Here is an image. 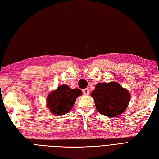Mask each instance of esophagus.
I'll return each mask as SVG.
<instances>
[{
  "mask_svg": "<svg viewBox=\"0 0 159 159\" xmlns=\"http://www.w3.org/2000/svg\"><path fill=\"white\" fill-rule=\"evenodd\" d=\"M89 93H90V91H89V89H85L83 90V93H84V95H89Z\"/></svg>",
  "mask_w": 159,
  "mask_h": 159,
  "instance_id": "1",
  "label": "esophagus"
}]
</instances>
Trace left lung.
I'll return each instance as SVG.
<instances>
[{
    "mask_svg": "<svg viewBox=\"0 0 159 159\" xmlns=\"http://www.w3.org/2000/svg\"><path fill=\"white\" fill-rule=\"evenodd\" d=\"M91 95L98 111L109 118L123 113L131 99L129 92L116 82L97 84Z\"/></svg>",
    "mask_w": 159,
    "mask_h": 159,
    "instance_id": "obj_1",
    "label": "left lung"
}]
</instances>
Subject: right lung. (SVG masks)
<instances>
[{
    "mask_svg": "<svg viewBox=\"0 0 159 159\" xmlns=\"http://www.w3.org/2000/svg\"><path fill=\"white\" fill-rule=\"evenodd\" d=\"M82 94L79 89H71L63 84L48 95L46 107L50 112L56 116L66 114L73 107L77 97Z\"/></svg>",
    "mask_w": 159,
    "mask_h": 159,
    "instance_id": "add662e5",
    "label": "right lung"
}]
</instances>
